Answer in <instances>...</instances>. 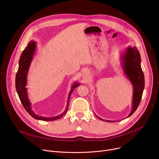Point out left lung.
Listing matches in <instances>:
<instances>
[{
  "instance_id": "8db88e82",
  "label": "left lung",
  "mask_w": 159,
  "mask_h": 159,
  "mask_svg": "<svg viewBox=\"0 0 159 159\" xmlns=\"http://www.w3.org/2000/svg\"><path fill=\"white\" fill-rule=\"evenodd\" d=\"M122 61L124 73L133 86L132 110L127 116L129 117L136 111L140 102L144 89V75L140 66V55L136 47H128L122 55ZM98 118L104 121L115 122L103 120L98 116Z\"/></svg>"
}]
</instances>
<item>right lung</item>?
<instances>
[{"label": "right lung", "instance_id": "right-lung-1", "mask_svg": "<svg viewBox=\"0 0 159 159\" xmlns=\"http://www.w3.org/2000/svg\"><path fill=\"white\" fill-rule=\"evenodd\" d=\"M35 49L36 43L35 41H31L28 44L26 48L24 49L20 55L19 59V69L17 72H16L15 77V87L16 92L18 93L20 102L23 105L24 107L25 108V110H26V111L32 116V117L37 120H41L44 121H52L59 119L62 116H63L66 113L67 111H68V108L69 106V101L71 95L75 88L79 86L80 84L79 83H74V84L71 87V89L70 90V92L68 95V104H67V106L65 111L62 114L58 116H55V117H43V116H40L36 115L31 110V103L28 98L27 89L26 88L27 84V75L31 62L33 59V55H34L35 53Z\"/></svg>", "mask_w": 159, "mask_h": 159}]
</instances>
